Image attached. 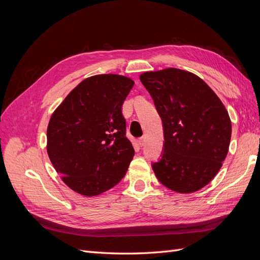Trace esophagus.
Wrapping results in <instances>:
<instances>
[{
  "instance_id": "esophagus-1",
  "label": "esophagus",
  "mask_w": 260,
  "mask_h": 260,
  "mask_svg": "<svg viewBox=\"0 0 260 260\" xmlns=\"http://www.w3.org/2000/svg\"><path fill=\"white\" fill-rule=\"evenodd\" d=\"M138 142H139V145H140V146H143V145L145 144V137L140 138V139L138 140Z\"/></svg>"
}]
</instances>
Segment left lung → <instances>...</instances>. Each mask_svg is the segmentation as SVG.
Wrapping results in <instances>:
<instances>
[{
    "instance_id": "1",
    "label": "left lung",
    "mask_w": 260,
    "mask_h": 260,
    "mask_svg": "<svg viewBox=\"0 0 260 260\" xmlns=\"http://www.w3.org/2000/svg\"><path fill=\"white\" fill-rule=\"evenodd\" d=\"M140 80L162 121L164 152L152 165L156 178L178 193L201 190L229 151L232 128L224 105L205 81L185 70L146 72Z\"/></svg>"
}]
</instances>
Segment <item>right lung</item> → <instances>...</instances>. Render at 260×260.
Masks as SVG:
<instances>
[{"mask_svg": "<svg viewBox=\"0 0 260 260\" xmlns=\"http://www.w3.org/2000/svg\"><path fill=\"white\" fill-rule=\"evenodd\" d=\"M130 78L107 74L86 78L55 109L46 131L48 155L64 183L96 196L124 177L135 156L125 137L122 104Z\"/></svg>", "mask_w": 260, "mask_h": 260, "instance_id": "obj_1", "label": "right lung"}]
</instances>
